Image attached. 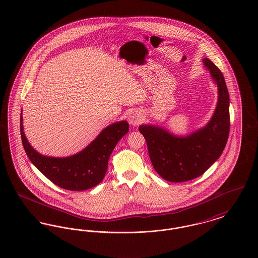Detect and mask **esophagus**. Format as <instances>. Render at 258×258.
Segmentation results:
<instances>
[{
  "mask_svg": "<svg viewBox=\"0 0 258 258\" xmlns=\"http://www.w3.org/2000/svg\"><path fill=\"white\" fill-rule=\"evenodd\" d=\"M142 114L139 111H132L128 116H127V119L130 121L131 124L133 125H139V123L142 121Z\"/></svg>",
  "mask_w": 258,
  "mask_h": 258,
  "instance_id": "34e87169",
  "label": "esophagus"
}]
</instances>
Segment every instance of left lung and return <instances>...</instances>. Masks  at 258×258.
I'll use <instances>...</instances> for the list:
<instances>
[{
    "mask_svg": "<svg viewBox=\"0 0 258 258\" xmlns=\"http://www.w3.org/2000/svg\"><path fill=\"white\" fill-rule=\"evenodd\" d=\"M202 61L218 87L217 106L208 123L186 137L174 136L157 125L139 126L153 168L168 181H187L204 174L221 156L229 138L230 98L225 79L210 59Z\"/></svg>",
    "mask_w": 258,
    "mask_h": 258,
    "instance_id": "8db88e82",
    "label": "left lung"
}]
</instances>
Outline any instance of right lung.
<instances>
[{
    "instance_id": "1",
    "label": "right lung",
    "mask_w": 258,
    "mask_h": 258,
    "mask_svg": "<svg viewBox=\"0 0 258 258\" xmlns=\"http://www.w3.org/2000/svg\"><path fill=\"white\" fill-rule=\"evenodd\" d=\"M22 114V113H21ZM126 120L112 123L79 153L69 157H48L38 153L25 138L20 116L23 148L32 164L53 183L68 190H85L97 185L105 177L108 161L115 146L128 132Z\"/></svg>"
}]
</instances>
